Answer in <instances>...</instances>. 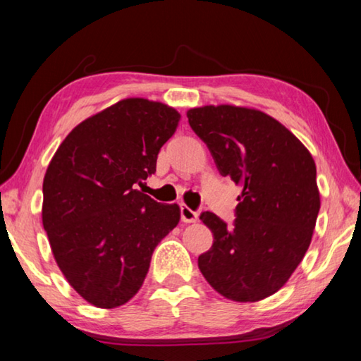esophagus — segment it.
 Segmentation results:
<instances>
[{"instance_id":"obj_1","label":"esophagus","mask_w":361,"mask_h":361,"mask_svg":"<svg viewBox=\"0 0 361 361\" xmlns=\"http://www.w3.org/2000/svg\"><path fill=\"white\" fill-rule=\"evenodd\" d=\"M199 219V213L189 209L188 205H181V221L183 223H195Z\"/></svg>"}]
</instances>
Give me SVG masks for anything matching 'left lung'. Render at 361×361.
Returning a JSON list of instances; mask_svg holds the SVG:
<instances>
[{
    "label": "left lung",
    "instance_id": "obj_1",
    "mask_svg": "<svg viewBox=\"0 0 361 361\" xmlns=\"http://www.w3.org/2000/svg\"><path fill=\"white\" fill-rule=\"evenodd\" d=\"M219 173L240 185L234 226L200 215L213 245L199 269L219 295L255 302L288 282L312 240L320 192L307 148L277 119L253 108L218 105L186 113Z\"/></svg>",
    "mask_w": 361,
    "mask_h": 361
}]
</instances>
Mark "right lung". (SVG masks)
<instances>
[{"label": "right lung", "mask_w": 361, "mask_h": 361, "mask_svg": "<svg viewBox=\"0 0 361 361\" xmlns=\"http://www.w3.org/2000/svg\"><path fill=\"white\" fill-rule=\"evenodd\" d=\"M180 113L161 102L126 99L76 126L42 183V226L68 283L89 304L113 309L142 288L157 243L180 207L138 191Z\"/></svg>", "instance_id": "add662e5"}]
</instances>
